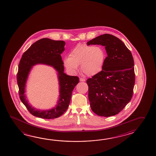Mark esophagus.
<instances>
[{
    "label": "esophagus",
    "mask_w": 156,
    "mask_h": 156,
    "mask_svg": "<svg viewBox=\"0 0 156 156\" xmlns=\"http://www.w3.org/2000/svg\"><path fill=\"white\" fill-rule=\"evenodd\" d=\"M80 81H81V82H84V81H85L86 80L85 79H83V78H80Z\"/></svg>",
    "instance_id": "obj_1"
}]
</instances>
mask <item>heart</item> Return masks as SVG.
Returning a JSON list of instances; mask_svg holds the SVG:
<instances>
[{"mask_svg":"<svg viewBox=\"0 0 156 156\" xmlns=\"http://www.w3.org/2000/svg\"><path fill=\"white\" fill-rule=\"evenodd\" d=\"M106 54L101 46L78 44L71 51L69 58L64 59L65 67L75 72L81 65L83 73L93 76L100 73L104 68Z\"/></svg>","mask_w":156,"mask_h":156,"instance_id":"obj_1","label":"heart"}]
</instances>
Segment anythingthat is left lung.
Here are the masks:
<instances>
[{"label":"left lung","mask_w":156,"mask_h":156,"mask_svg":"<svg viewBox=\"0 0 156 156\" xmlns=\"http://www.w3.org/2000/svg\"><path fill=\"white\" fill-rule=\"evenodd\" d=\"M87 45L104 46L107 55L102 70L86 81L91 110L98 116L116 115L133 95L135 74L131 52L121 40L110 34L96 37Z\"/></svg>","instance_id":"8db88e82"}]
</instances>
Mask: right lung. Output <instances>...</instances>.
<instances>
[{"label":"right lung","mask_w":156,"mask_h":156,"mask_svg":"<svg viewBox=\"0 0 156 156\" xmlns=\"http://www.w3.org/2000/svg\"><path fill=\"white\" fill-rule=\"evenodd\" d=\"M65 45L64 41L43 38L33 44L22 56L17 74L19 96L23 104L34 116L45 119H52L61 116L67 110L72 92L79 82L78 77L69 76L64 73L61 54L65 50ZM37 64L52 66L57 72L59 96L57 105L49 110H38L33 107L28 102L24 94L28 75L32 67Z\"/></svg>","instance_id":"obj_1"}]
</instances>
